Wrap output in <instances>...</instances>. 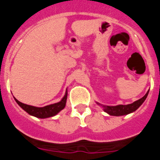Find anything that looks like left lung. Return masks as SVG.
<instances>
[{
	"label": "left lung",
	"mask_w": 160,
	"mask_h": 160,
	"mask_svg": "<svg viewBox=\"0 0 160 160\" xmlns=\"http://www.w3.org/2000/svg\"><path fill=\"white\" fill-rule=\"evenodd\" d=\"M149 93L148 90L147 94L141 98L140 99L137 100V101L134 102L131 104H128V105H118L114 106V107H108V106H103V110L107 113H108L110 115H114V116H120V115H124V114H128L131 112H134L136 111L138 107H140L142 104L145 99L147 98Z\"/></svg>",
	"instance_id": "8db88e82"
}]
</instances>
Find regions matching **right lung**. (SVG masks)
<instances>
[{"label":"right lung","mask_w":160,"mask_h":160,"mask_svg":"<svg viewBox=\"0 0 160 160\" xmlns=\"http://www.w3.org/2000/svg\"><path fill=\"white\" fill-rule=\"evenodd\" d=\"M66 99H67V92H66V94L63 97V98L59 102L46 106L44 107H36L27 105V104H24V103L21 102H19L18 99L15 98L17 103L23 109L24 111H25L28 114H31L32 116L40 118H49V117L56 115L59 111H62L66 107Z\"/></svg>","instance_id":"right-lung-1"}]
</instances>
